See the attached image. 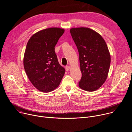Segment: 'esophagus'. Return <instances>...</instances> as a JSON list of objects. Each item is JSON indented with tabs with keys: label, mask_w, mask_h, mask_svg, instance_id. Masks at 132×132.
Here are the masks:
<instances>
[{
	"label": "esophagus",
	"mask_w": 132,
	"mask_h": 132,
	"mask_svg": "<svg viewBox=\"0 0 132 132\" xmlns=\"http://www.w3.org/2000/svg\"><path fill=\"white\" fill-rule=\"evenodd\" d=\"M65 69H66V70L68 71L69 70V69H70V67L69 66H66V67H65Z\"/></svg>",
	"instance_id": "esophagus-1"
}]
</instances>
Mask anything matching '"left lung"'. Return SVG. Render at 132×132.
I'll use <instances>...</instances> for the list:
<instances>
[{
    "label": "left lung",
    "instance_id": "obj_1",
    "mask_svg": "<svg viewBox=\"0 0 132 132\" xmlns=\"http://www.w3.org/2000/svg\"><path fill=\"white\" fill-rule=\"evenodd\" d=\"M70 32L79 54L82 77L79 86L95 91L106 81L109 70L111 57L106 43L100 34L89 28H72Z\"/></svg>",
    "mask_w": 132,
    "mask_h": 132
}]
</instances>
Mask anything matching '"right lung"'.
<instances>
[{"mask_svg":"<svg viewBox=\"0 0 132 132\" xmlns=\"http://www.w3.org/2000/svg\"><path fill=\"white\" fill-rule=\"evenodd\" d=\"M64 31L58 27L43 29L34 34L27 43L24 69L32 84L42 92L57 88L65 74L55 52V46Z\"/></svg>","mask_w":132,"mask_h":132,"instance_id":"add662e5","label":"right lung"}]
</instances>
